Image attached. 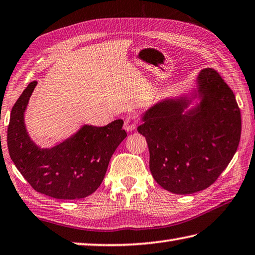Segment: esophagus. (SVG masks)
<instances>
[{
    "mask_svg": "<svg viewBox=\"0 0 255 255\" xmlns=\"http://www.w3.org/2000/svg\"><path fill=\"white\" fill-rule=\"evenodd\" d=\"M138 122H140V117L136 113H129L124 121V128L127 131H133L136 128Z\"/></svg>",
    "mask_w": 255,
    "mask_h": 255,
    "instance_id": "34e87169",
    "label": "esophagus"
}]
</instances>
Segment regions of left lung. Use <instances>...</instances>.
Segmentation results:
<instances>
[{
	"label": "left lung",
	"instance_id": "1",
	"mask_svg": "<svg viewBox=\"0 0 255 255\" xmlns=\"http://www.w3.org/2000/svg\"><path fill=\"white\" fill-rule=\"evenodd\" d=\"M193 97L200 103L186 110ZM150 170L176 194L202 191L217 181L238 150L241 112L233 91L213 69H203L192 97L164 99L143 114Z\"/></svg>",
	"mask_w": 255,
	"mask_h": 255
}]
</instances>
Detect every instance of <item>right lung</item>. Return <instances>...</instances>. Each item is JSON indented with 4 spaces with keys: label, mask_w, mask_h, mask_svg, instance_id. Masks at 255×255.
I'll list each match as a JSON object with an SVG mask.
<instances>
[{
    "label": "right lung",
    "mask_w": 255,
    "mask_h": 255,
    "mask_svg": "<svg viewBox=\"0 0 255 255\" xmlns=\"http://www.w3.org/2000/svg\"><path fill=\"white\" fill-rule=\"evenodd\" d=\"M33 81L14 104L7 128L8 153L30 185L42 194L60 200L83 199L102 183L114 151L127 137L122 120L105 127L83 126L71 137L51 148L33 142L24 124Z\"/></svg>",
    "instance_id": "right-lung-1"
}]
</instances>
